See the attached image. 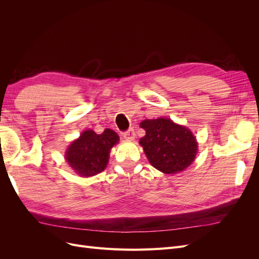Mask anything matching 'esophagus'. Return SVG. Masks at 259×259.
Wrapping results in <instances>:
<instances>
[{
  "mask_svg": "<svg viewBox=\"0 0 259 259\" xmlns=\"http://www.w3.org/2000/svg\"><path fill=\"white\" fill-rule=\"evenodd\" d=\"M135 136H136L135 135V131L133 130V128H130L128 131L123 133V137L126 139V140H134Z\"/></svg>",
  "mask_w": 259,
  "mask_h": 259,
  "instance_id": "obj_1",
  "label": "esophagus"
}]
</instances>
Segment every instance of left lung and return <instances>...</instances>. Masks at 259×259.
Instances as JSON below:
<instances>
[{
  "label": "left lung",
  "mask_w": 259,
  "mask_h": 259,
  "mask_svg": "<svg viewBox=\"0 0 259 259\" xmlns=\"http://www.w3.org/2000/svg\"><path fill=\"white\" fill-rule=\"evenodd\" d=\"M146 135L139 144L151 165L164 174H177L193 162L198 143L190 130L165 117L145 120Z\"/></svg>",
  "instance_id": "8db88e82"
}]
</instances>
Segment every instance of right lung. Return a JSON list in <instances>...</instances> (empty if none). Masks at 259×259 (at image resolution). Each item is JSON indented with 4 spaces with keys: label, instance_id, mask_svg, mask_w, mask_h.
I'll list each match as a JSON object with an SVG mask.
<instances>
[{
    "label": "right lung",
    "instance_id": "obj_1",
    "mask_svg": "<svg viewBox=\"0 0 259 259\" xmlns=\"http://www.w3.org/2000/svg\"><path fill=\"white\" fill-rule=\"evenodd\" d=\"M119 139L112 130L106 128L101 134L88 130L69 146L66 160L76 174L83 177L94 176L106 168L109 153Z\"/></svg>",
    "mask_w": 259,
    "mask_h": 259
}]
</instances>
